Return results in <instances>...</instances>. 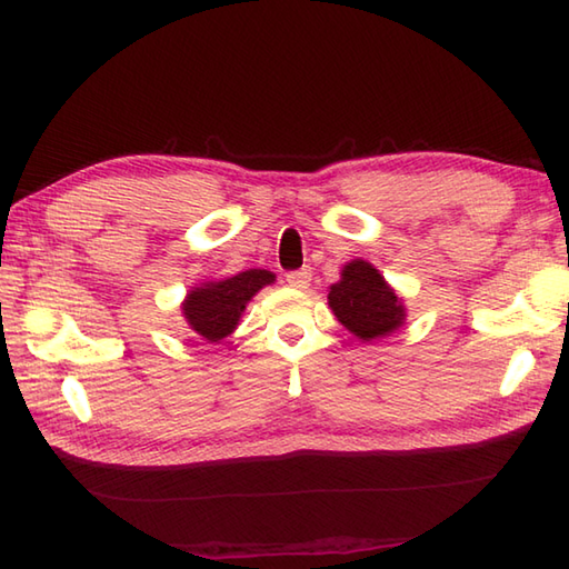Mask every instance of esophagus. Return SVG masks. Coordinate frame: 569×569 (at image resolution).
<instances>
[{"instance_id":"esophagus-1","label":"esophagus","mask_w":569,"mask_h":569,"mask_svg":"<svg viewBox=\"0 0 569 569\" xmlns=\"http://www.w3.org/2000/svg\"><path fill=\"white\" fill-rule=\"evenodd\" d=\"M286 281L291 288H298V291H306L310 286V271L308 269H300V271H291L286 276Z\"/></svg>"}]
</instances>
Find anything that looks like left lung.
<instances>
[{"mask_svg":"<svg viewBox=\"0 0 569 569\" xmlns=\"http://www.w3.org/2000/svg\"><path fill=\"white\" fill-rule=\"evenodd\" d=\"M328 306L361 342L391 337L406 325L403 298L393 291L377 266L352 259L342 266L340 281L330 286Z\"/></svg>","mask_w":569,"mask_h":569,"instance_id":"obj_1","label":"left lung"}]
</instances>
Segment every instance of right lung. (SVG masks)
Masks as SVG:
<instances>
[{
    "label": "right lung",
    "mask_w": 569,
    "mask_h": 569,
    "mask_svg": "<svg viewBox=\"0 0 569 569\" xmlns=\"http://www.w3.org/2000/svg\"><path fill=\"white\" fill-rule=\"evenodd\" d=\"M273 281L276 276L266 269H249L220 281H202L186 293L180 312L192 332L204 342L217 345L237 330L249 300Z\"/></svg>",
    "instance_id": "add662e5"
}]
</instances>
